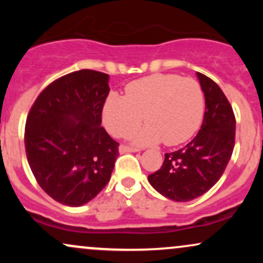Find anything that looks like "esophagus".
I'll return each instance as SVG.
<instances>
[{
  "mask_svg": "<svg viewBox=\"0 0 263 263\" xmlns=\"http://www.w3.org/2000/svg\"><path fill=\"white\" fill-rule=\"evenodd\" d=\"M120 153H127V152H137L138 148H135V147L126 146V144H121L120 146Z\"/></svg>",
  "mask_w": 263,
  "mask_h": 263,
  "instance_id": "1",
  "label": "esophagus"
}]
</instances>
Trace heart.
Instances as JSON below:
<instances>
[{
    "label": "heart",
    "instance_id": "b5f03b06",
    "mask_svg": "<svg viewBox=\"0 0 263 263\" xmlns=\"http://www.w3.org/2000/svg\"><path fill=\"white\" fill-rule=\"evenodd\" d=\"M204 112L201 87L192 78L155 74L132 81L125 96L110 93L102 110L105 127L111 135L123 137L142 121L141 131L129 135L140 144L177 146L188 141L200 126Z\"/></svg>",
    "mask_w": 263,
    "mask_h": 263
}]
</instances>
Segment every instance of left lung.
<instances>
[{
  "label": "left lung",
  "instance_id": "left-lung-1",
  "mask_svg": "<svg viewBox=\"0 0 263 263\" xmlns=\"http://www.w3.org/2000/svg\"><path fill=\"white\" fill-rule=\"evenodd\" d=\"M197 75L205 96L203 125L186 146L165 153L161 170L148 176L151 185L174 201L206 193L222 176L235 147L236 121L230 102L215 81Z\"/></svg>",
  "mask_w": 263,
  "mask_h": 263
}]
</instances>
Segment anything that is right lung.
Returning <instances> with one entry per match:
<instances>
[{
    "label": "right lung",
    "mask_w": 263,
    "mask_h": 263,
    "mask_svg": "<svg viewBox=\"0 0 263 263\" xmlns=\"http://www.w3.org/2000/svg\"><path fill=\"white\" fill-rule=\"evenodd\" d=\"M108 75L83 69L54 80L38 95L26 121L29 167L60 204L80 206L111 178L119 142L101 126Z\"/></svg>",
    "instance_id": "add662e5"
}]
</instances>
